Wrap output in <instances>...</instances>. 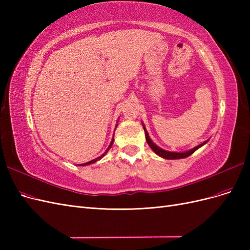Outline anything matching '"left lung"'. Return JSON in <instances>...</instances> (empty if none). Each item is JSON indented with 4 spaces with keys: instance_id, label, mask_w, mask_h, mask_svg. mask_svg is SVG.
<instances>
[{
    "instance_id": "left-lung-1",
    "label": "left lung",
    "mask_w": 250,
    "mask_h": 250,
    "mask_svg": "<svg viewBox=\"0 0 250 250\" xmlns=\"http://www.w3.org/2000/svg\"><path fill=\"white\" fill-rule=\"evenodd\" d=\"M143 127H144V130H145L146 141H147V143H148V145L150 146V148L152 149L157 155H160V156L163 157V158H166V160H179V158H185V157L190 156L191 154H193V153L195 152L196 150L199 149L201 146H203L204 144H207V142H208V141L204 142V143L200 144V145L196 146L195 148H193V149H191V150H188V151H186V152H171V151L164 150V149H162L161 147L156 146L155 144H154L152 141H151V139H150V137H149V134H148V132H147V130H146L145 126L143 125Z\"/></svg>"
}]
</instances>
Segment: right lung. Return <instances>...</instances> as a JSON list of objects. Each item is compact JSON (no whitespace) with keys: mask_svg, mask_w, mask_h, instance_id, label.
<instances>
[{"mask_svg":"<svg viewBox=\"0 0 250 250\" xmlns=\"http://www.w3.org/2000/svg\"><path fill=\"white\" fill-rule=\"evenodd\" d=\"M112 144H113V138H112V140H111V142H110V144H109V146H108V148L106 149V151H105V152L101 155V156H99V157H97V158H95V160H93V161H89V162H87V163H85V164H81V165H79V166H87V165H90V164H94V163H96V162H98L99 160H101V158L106 154L107 152H108V150L111 148V146H112Z\"/></svg>","mask_w":250,"mask_h":250,"instance_id":"add662e5","label":"right lung"}]
</instances>
